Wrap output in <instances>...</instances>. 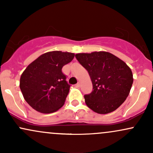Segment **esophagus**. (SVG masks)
Instances as JSON below:
<instances>
[{"label":"esophagus","mask_w":153,"mask_h":153,"mask_svg":"<svg viewBox=\"0 0 153 153\" xmlns=\"http://www.w3.org/2000/svg\"><path fill=\"white\" fill-rule=\"evenodd\" d=\"M75 86H76V87H80V82H78V83H77L76 85H75Z\"/></svg>","instance_id":"esophagus-1"}]
</instances>
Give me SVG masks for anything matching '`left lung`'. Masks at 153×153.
I'll list each match as a JSON object with an SVG mask.
<instances>
[{"instance_id": "left-lung-1", "label": "left lung", "mask_w": 153, "mask_h": 153, "mask_svg": "<svg viewBox=\"0 0 153 153\" xmlns=\"http://www.w3.org/2000/svg\"><path fill=\"white\" fill-rule=\"evenodd\" d=\"M75 57L88 72L93 91L84 96L88 107L106 114L118 108L130 92L133 75L124 61L107 52L78 53Z\"/></svg>"}]
</instances>
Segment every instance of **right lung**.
Returning a JSON list of instances; mask_svg holds the SVG:
<instances>
[{
	"label": "right lung",
	"instance_id": "right-lung-1",
	"mask_svg": "<svg viewBox=\"0 0 153 153\" xmlns=\"http://www.w3.org/2000/svg\"><path fill=\"white\" fill-rule=\"evenodd\" d=\"M75 54L52 51L42 54L23 72L20 89L25 101L43 114L57 111L64 105L71 85L62 73V67Z\"/></svg>",
	"mask_w": 153,
	"mask_h": 153
}]
</instances>
